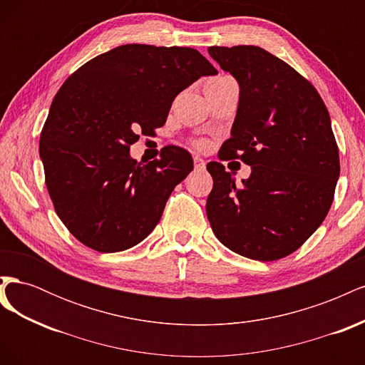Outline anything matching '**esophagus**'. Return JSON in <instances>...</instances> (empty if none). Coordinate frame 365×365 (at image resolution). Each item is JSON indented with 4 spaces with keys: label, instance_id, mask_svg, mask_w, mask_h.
Returning <instances> with one entry per match:
<instances>
[{
    "label": "esophagus",
    "instance_id": "34e87169",
    "mask_svg": "<svg viewBox=\"0 0 365 365\" xmlns=\"http://www.w3.org/2000/svg\"><path fill=\"white\" fill-rule=\"evenodd\" d=\"M193 163H195V169L197 170L205 169V161L201 157H193Z\"/></svg>",
    "mask_w": 365,
    "mask_h": 365
}]
</instances>
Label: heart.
Segmentation results:
<instances>
[{
	"label": "heart",
	"instance_id": "heart-1",
	"mask_svg": "<svg viewBox=\"0 0 365 365\" xmlns=\"http://www.w3.org/2000/svg\"><path fill=\"white\" fill-rule=\"evenodd\" d=\"M224 79H227V76H219V77H215V79H210L207 83H215V82H219V81H224ZM196 145V148H200V149H204L205 146H207V143L205 141H202V140H200V141H196L195 143Z\"/></svg>",
	"mask_w": 365,
	"mask_h": 365
}]
</instances>
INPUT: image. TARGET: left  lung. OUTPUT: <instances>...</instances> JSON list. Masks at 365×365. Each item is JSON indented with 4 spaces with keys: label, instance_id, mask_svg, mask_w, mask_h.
Here are the masks:
<instances>
[{
    "label": "left lung",
    "instance_id": "obj_1",
    "mask_svg": "<svg viewBox=\"0 0 365 365\" xmlns=\"http://www.w3.org/2000/svg\"><path fill=\"white\" fill-rule=\"evenodd\" d=\"M208 53L240 88L219 160L240 158L251 175L239 185L224 164L210 161L207 217L231 251L279 260L314 235L334 201L339 153L327 108L311 82L267 50L236 46Z\"/></svg>",
    "mask_w": 365,
    "mask_h": 365
}]
</instances>
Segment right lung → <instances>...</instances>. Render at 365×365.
Masks as SVG:
<instances>
[{
	"instance_id": "1",
	"label": "right lung",
	"mask_w": 365,
	"mask_h": 365,
	"mask_svg": "<svg viewBox=\"0 0 365 365\" xmlns=\"http://www.w3.org/2000/svg\"><path fill=\"white\" fill-rule=\"evenodd\" d=\"M217 74L195 48L126 43L74 71L54 96L39 155L54 210L98 252L146 239L175 185L193 170L189 152L165 146L148 164L129 148L165 123L172 102L201 76Z\"/></svg>"
}]
</instances>
